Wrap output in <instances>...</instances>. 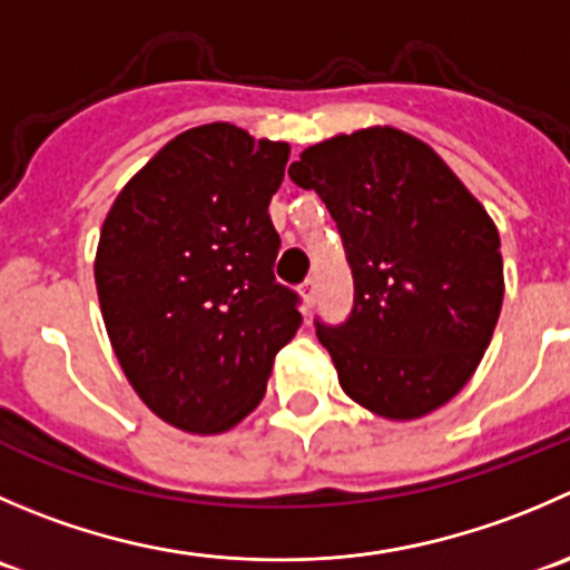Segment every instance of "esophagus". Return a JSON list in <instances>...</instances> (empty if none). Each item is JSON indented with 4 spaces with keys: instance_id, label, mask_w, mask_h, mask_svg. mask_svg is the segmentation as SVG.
Masks as SVG:
<instances>
[{
    "instance_id": "obj_1",
    "label": "esophagus",
    "mask_w": 570,
    "mask_h": 570,
    "mask_svg": "<svg viewBox=\"0 0 570 570\" xmlns=\"http://www.w3.org/2000/svg\"><path fill=\"white\" fill-rule=\"evenodd\" d=\"M301 295H303V301H306V306H312V303L317 301V281H314V278L303 281Z\"/></svg>"
}]
</instances>
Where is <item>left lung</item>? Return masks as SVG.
<instances>
[{
  "instance_id": "left-lung-1",
  "label": "left lung",
  "mask_w": 570,
  "mask_h": 570,
  "mask_svg": "<svg viewBox=\"0 0 570 570\" xmlns=\"http://www.w3.org/2000/svg\"><path fill=\"white\" fill-rule=\"evenodd\" d=\"M289 178L317 191L351 264L347 320H314L342 390L390 420L449 403L482 362L504 301L501 239L482 203L395 127L308 147Z\"/></svg>"
}]
</instances>
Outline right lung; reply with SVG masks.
I'll list each match as a JSON object with an SVG mask.
<instances>
[{
	"label": "right lung",
	"instance_id": "right-lung-1",
	"mask_svg": "<svg viewBox=\"0 0 570 570\" xmlns=\"http://www.w3.org/2000/svg\"><path fill=\"white\" fill-rule=\"evenodd\" d=\"M289 145L214 121L173 138L105 217L94 278L116 358L138 397L191 434L258 406L273 358L301 328L275 281L267 208Z\"/></svg>",
	"mask_w": 570,
	"mask_h": 570
}]
</instances>
